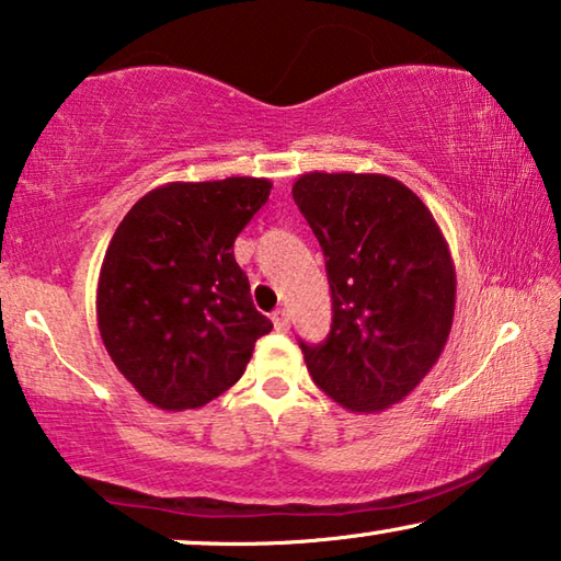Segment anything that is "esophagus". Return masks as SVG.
Masks as SVG:
<instances>
[{"mask_svg":"<svg viewBox=\"0 0 561 561\" xmlns=\"http://www.w3.org/2000/svg\"><path fill=\"white\" fill-rule=\"evenodd\" d=\"M272 322H274V330H279V333H287V330H289V312L277 310L272 314Z\"/></svg>","mask_w":561,"mask_h":561,"instance_id":"1","label":"esophagus"}]
</instances>
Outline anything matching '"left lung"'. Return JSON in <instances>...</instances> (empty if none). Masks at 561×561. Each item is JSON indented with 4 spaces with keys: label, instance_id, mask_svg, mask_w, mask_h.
Returning <instances> with one entry per match:
<instances>
[{
    "label": "left lung",
    "instance_id": "left-lung-1",
    "mask_svg": "<svg viewBox=\"0 0 561 561\" xmlns=\"http://www.w3.org/2000/svg\"><path fill=\"white\" fill-rule=\"evenodd\" d=\"M325 254L333 325L299 341L312 381L351 412L407 399L445 351L455 264L435 216L404 183L376 172H307L291 185Z\"/></svg>",
    "mask_w": 561,
    "mask_h": 561
}]
</instances>
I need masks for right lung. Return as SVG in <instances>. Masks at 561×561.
I'll use <instances>...</instances> for the list:
<instances>
[{"instance_id":"add662e5","label":"right lung","mask_w":561,"mask_h":561,"mask_svg":"<svg viewBox=\"0 0 561 561\" xmlns=\"http://www.w3.org/2000/svg\"><path fill=\"white\" fill-rule=\"evenodd\" d=\"M270 193L266 178L168 183L114 231L99 274V333L149 404L205 407L239 381L272 330L233 259L236 236Z\"/></svg>"}]
</instances>
